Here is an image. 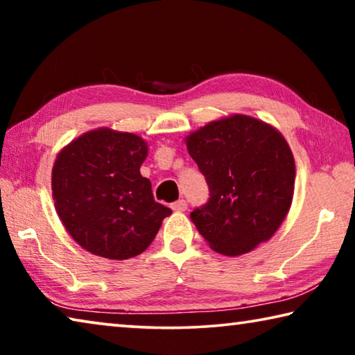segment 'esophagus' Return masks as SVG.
Here are the masks:
<instances>
[{
	"label": "esophagus",
	"instance_id": "esophagus-1",
	"mask_svg": "<svg viewBox=\"0 0 355 355\" xmlns=\"http://www.w3.org/2000/svg\"><path fill=\"white\" fill-rule=\"evenodd\" d=\"M171 208L173 209V211H186V209H188V202H186L184 199H180L177 202L171 203Z\"/></svg>",
	"mask_w": 355,
	"mask_h": 355
}]
</instances>
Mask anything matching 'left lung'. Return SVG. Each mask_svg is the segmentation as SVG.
Listing matches in <instances>:
<instances>
[{
  "label": "left lung",
  "mask_w": 355,
  "mask_h": 355,
  "mask_svg": "<svg viewBox=\"0 0 355 355\" xmlns=\"http://www.w3.org/2000/svg\"><path fill=\"white\" fill-rule=\"evenodd\" d=\"M184 142L209 188L208 203L191 213L209 248L238 257L272 238L290 211L296 177L293 152L280 131L233 114Z\"/></svg>",
  "instance_id": "obj_1"
}]
</instances>
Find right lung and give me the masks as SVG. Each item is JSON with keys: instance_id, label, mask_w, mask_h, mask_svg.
I'll return each mask as SVG.
<instances>
[{"instance_id": "1", "label": "right lung", "mask_w": 355, "mask_h": 355, "mask_svg": "<svg viewBox=\"0 0 355 355\" xmlns=\"http://www.w3.org/2000/svg\"><path fill=\"white\" fill-rule=\"evenodd\" d=\"M148 153L141 136L97 128L67 144L51 172L56 213L83 249L110 260L146 250L172 209L155 202L141 175Z\"/></svg>"}]
</instances>
